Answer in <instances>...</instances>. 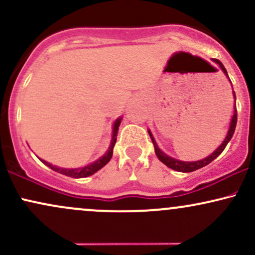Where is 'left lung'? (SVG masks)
<instances>
[{"instance_id": "1", "label": "left lung", "mask_w": 255, "mask_h": 255, "mask_svg": "<svg viewBox=\"0 0 255 255\" xmlns=\"http://www.w3.org/2000/svg\"><path fill=\"white\" fill-rule=\"evenodd\" d=\"M213 62H216L218 64L219 67H221V69L223 71V73L225 75H227V78L229 79V77H228V72L227 69L224 68V66L222 64V62L219 60H217V58H213ZM230 81V79H229ZM231 83V81H230ZM233 86V85H231ZM233 96H234V99L236 101V96H235V92H234L233 90ZM236 122H238V111H236V107H234V115L233 118H231V121H230V126H229V129H228V133H227V136H225V139L223 140V142H222L221 145L218 146L217 148H216L215 151L212 152L210 156L205 157L204 159H200V160H195V162H183V160H178L176 159V158H172L170 156H168V154H165L164 152H163L162 150H160L159 147H158L156 140H154L153 135H152L151 130L148 129V134H150V137L152 140V142H153V146H154V152H156L158 159L160 160V162L163 163V164H165L168 168L172 169V170H176V171H180V172H191V171H195L198 170V169L203 168V166L210 164V163L212 162L213 159H216L219 154L223 152V150L225 148V146L228 145V142L230 141L231 137H233L234 135V131H235V128H236Z\"/></svg>"}]
</instances>
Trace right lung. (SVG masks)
Instances as JSON below:
<instances>
[{
  "label": "right lung",
  "instance_id": "add662e5",
  "mask_svg": "<svg viewBox=\"0 0 255 255\" xmlns=\"http://www.w3.org/2000/svg\"><path fill=\"white\" fill-rule=\"evenodd\" d=\"M121 121H122V118H119L115 122H114L113 137H111V142H110L109 148H108V151L105 152L101 158H98L97 160H95V162L91 163L89 165L81 166V168H77V169H64V168H60V166L52 165L49 162H45V160L40 159V158L39 159L42 160L44 164L49 166V168L52 169L54 171L60 172V174L66 175V176H69L73 178H83V177L91 176V175H93L95 172H97L99 169L103 168L104 165H107L108 163H109V160L111 159V157H113V150L116 142V137H118V131H119V127H120V124H121Z\"/></svg>",
  "mask_w": 255,
  "mask_h": 255
}]
</instances>
